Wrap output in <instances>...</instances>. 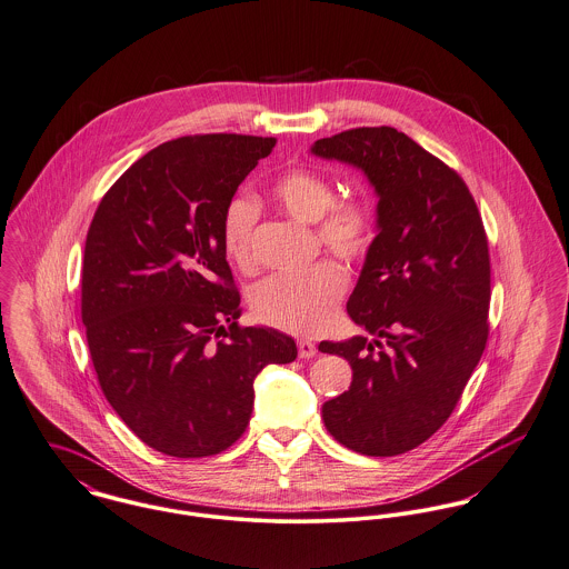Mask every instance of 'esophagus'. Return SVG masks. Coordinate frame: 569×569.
Instances as JSON below:
<instances>
[{
    "label": "esophagus",
    "mask_w": 569,
    "mask_h": 569,
    "mask_svg": "<svg viewBox=\"0 0 569 569\" xmlns=\"http://www.w3.org/2000/svg\"><path fill=\"white\" fill-rule=\"evenodd\" d=\"M299 357H303V359H309V357H313L318 349H316V345L311 342V340H299Z\"/></svg>",
    "instance_id": "34e87169"
}]
</instances>
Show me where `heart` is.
I'll return each mask as SVG.
<instances>
[{
  "label": "heart",
  "mask_w": 569,
  "mask_h": 569,
  "mask_svg": "<svg viewBox=\"0 0 569 569\" xmlns=\"http://www.w3.org/2000/svg\"><path fill=\"white\" fill-rule=\"evenodd\" d=\"M270 199L292 219L316 224L322 247L342 260H359L375 240V210L361 197L336 199L329 177L292 167L272 179ZM258 206L249 197H236L222 214V247L231 262L244 272L258 268L256 253ZM347 274L333 262L311 263L297 272H279L258 286L256 316L277 329L313 336L322 331L345 297Z\"/></svg>",
  "instance_id": "obj_1"
}]
</instances>
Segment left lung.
<instances>
[{
    "mask_svg": "<svg viewBox=\"0 0 569 569\" xmlns=\"http://www.w3.org/2000/svg\"><path fill=\"white\" fill-rule=\"evenodd\" d=\"M311 153L361 169L379 197V233L347 303L372 340L320 342L352 368L349 392L322 405V420L359 455H402L450 418L485 350L481 214L461 177L393 128L320 138Z\"/></svg>",
    "mask_w": 569,
    "mask_h": 569,
    "instance_id": "left-lung-1",
    "label": "left lung"
}]
</instances>
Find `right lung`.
Listing matches in <instances>:
<instances>
[{
	"instance_id": "obj_1",
	"label": "right lung",
	"mask_w": 569,
	"mask_h": 569,
	"mask_svg": "<svg viewBox=\"0 0 569 569\" xmlns=\"http://www.w3.org/2000/svg\"><path fill=\"white\" fill-rule=\"evenodd\" d=\"M274 142L242 133L169 140L114 181L90 222V359L112 409L158 452L227 450L249 425L263 366L297 359L290 336L238 325L222 247L224 208Z\"/></svg>"
}]
</instances>
